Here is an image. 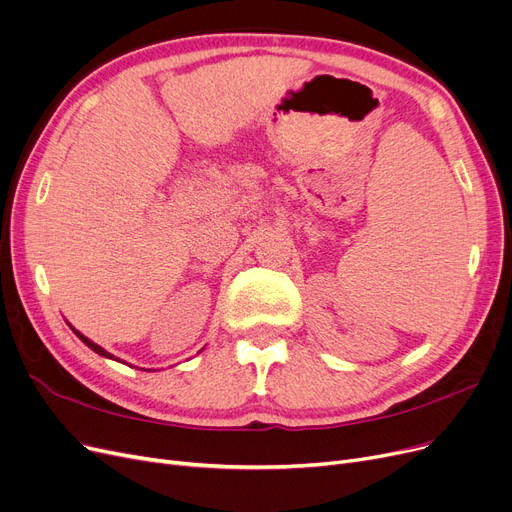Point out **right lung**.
<instances>
[{
	"mask_svg": "<svg viewBox=\"0 0 512 512\" xmlns=\"http://www.w3.org/2000/svg\"><path fill=\"white\" fill-rule=\"evenodd\" d=\"M71 328H73V326H71ZM73 332H75V335H77V337H79V339H81V341H83V343H85L87 347H90L92 351H96L98 355H102V358H108V360H117V362H123V360L115 358V355H113V353H108V351H106L104 347H100L98 343H94V341H90V339H87L85 335H81V332H79V330H75V328H73ZM123 364H125V362H123Z\"/></svg>",
	"mask_w": 512,
	"mask_h": 512,
	"instance_id": "1",
	"label": "right lung"
}]
</instances>
